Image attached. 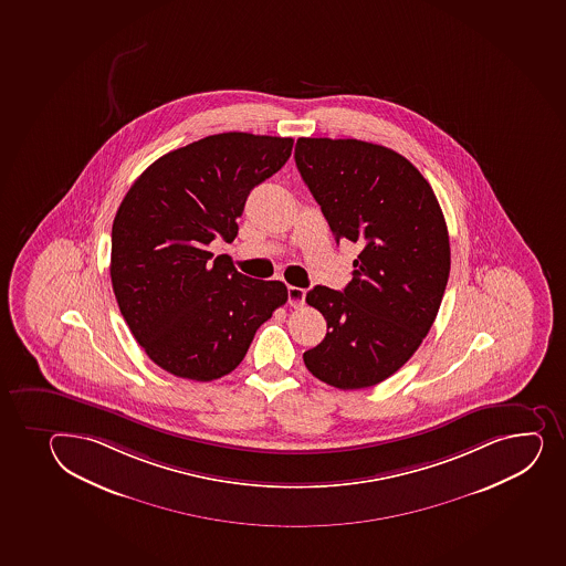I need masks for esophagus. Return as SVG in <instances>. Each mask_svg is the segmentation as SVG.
Here are the masks:
<instances>
[{"instance_id":"1","label":"esophagus","mask_w":566,"mask_h":566,"mask_svg":"<svg viewBox=\"0 0 566 566\" xmlns=\"http://www.w3.org/2000/svg\"><path fill=\"white\" fill-rule=\"evenodd\" d=\"M304 298H306V290L297 286L287 287V301H290L293 308H301L304 304Z\"/></svg>"}]
</instances>
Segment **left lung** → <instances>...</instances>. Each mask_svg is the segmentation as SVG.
Instances as JSON below:
<instances>
[{"instance_id":"obj_1","label":"left lung","mask_w":566,"mask_h":566,"mask_svg":"<svg viewBox=\"0 0 566 566\" xmlns=\"http://www.w3.org/2000/svg\"><path fill=\"white\" fill-rule=\"evenodd\" d=\"M295 164L336 241L361 247L344 292L306 293L327 319V336L304 364L339 390L379 385L437 319L451 265L442 210L420 170L386 146L301 137Z\"/></svg>"}]
</instances>
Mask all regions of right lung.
<instances>
[{"instance_id": "obj_1", "label": "right lung", "mask_w": 566, "mask_h": 566, "mask_svg": "<svg viewBox=\"0 0 566 566\" xmlns=\"http://www.w3.org/2000/svg\"><path fill=\"white\" fill-rule=\"evenodd\" d=\"M292 137L210 135L165 154L129 187L112 232L118 308L151 361L181 379H221L286 304L279 280L249 279L208 245L238 235L249 192L292 156Z\"/></svg>"}]
</instances>
